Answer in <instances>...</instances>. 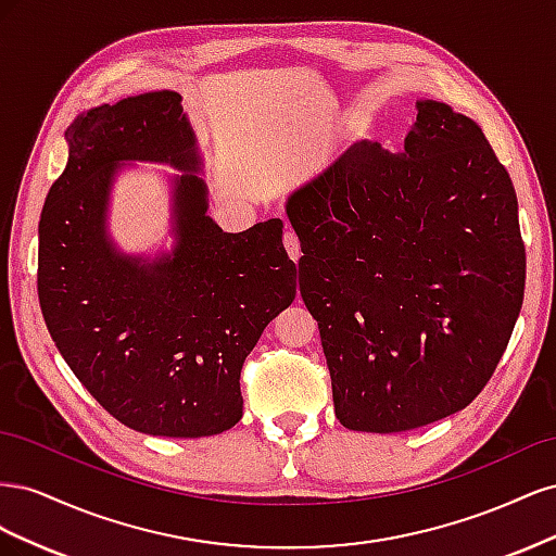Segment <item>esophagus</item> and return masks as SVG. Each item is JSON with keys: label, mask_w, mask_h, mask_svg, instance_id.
Instances as JSON below:
<instances>
[{"label": "esophagus", "mask_w": 556, "mask_h": 556, "mask_svg": "<svg viewBox=\"0 0 556 556\" xmlns=\"http://www.w3.org/2000/svg\"><path fill=\"white\" fill-rule=\"evenodd\" d=\"M282 243H285V250H288L290 260H292V262H299V257H301V243H299V237H296V233H294L292 229L285 231Z\"/></svg>", "instance_id": "34e87169"}]
</instances>
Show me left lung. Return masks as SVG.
Listing matches in <instances>:
<instances>
[{
  "mask_svg": "<svg viewBox=\"0 0 556 556\" xmlns=\"http://www.w3.org/2000/svg\"><path fill=\"white\" fill-rule=\"evenodd\" d=\"M288 215L343 427L408 431L482 392L525 299L527 252L510 174L470 117L417 102L399 153L355 143L292 192Z\"/></svg>",
  "mask_w": 556,
  "mask_h": 556,
  "instance_id": "obj_1",
  "label": "left lung"
}]
</instances>
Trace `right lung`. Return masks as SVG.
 <instances>
[{
  "label": "right lung",
  "mask_w": 556,
  "mask_h": 556,
  "mask_svg": "<svg viewBox=\"0 0 556 556\" xmlns=\"http://www.w3.org/2000/svg\"><path fill=\"white\" fill-rule=\"evenodd\" d=\"M70 162L39 223V304L83 387L117 422L199 439L243 415L241 368L264 327L296 294L282 220L227 233L206 215L194 134L172 90L80 115ZM123 159L172 161L179 245L155 265L115 256L103 237L110 178Z\"/></svg>",
  "instance_id": "1"
}]
</instances>
